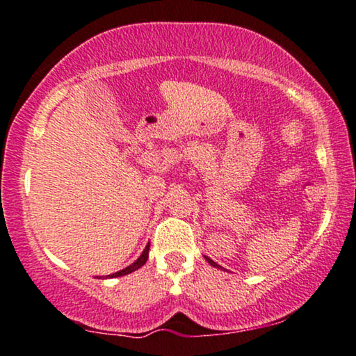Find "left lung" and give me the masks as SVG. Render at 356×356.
<instances>
[{
    "instance_id": "obj_1",
    "label": "left lung",
    "mask_w": 356,
    "mask_h": 356,
    "mask_svg": "<svg viewBox=\"0 0 356 356\" xmlns=\"http://www.w3.org/2000/svg\"><path fill=\"white\" fill-rule=\"evenodd\" d=\"M204 257H206V261H207V262H209V264H211V266H212V267H217V269H222V270H227V269H223V267H222V266H218V264H217V262H213V261H212V259H211V257H207V256H204Z\"/></svg>"
}]
</instances>
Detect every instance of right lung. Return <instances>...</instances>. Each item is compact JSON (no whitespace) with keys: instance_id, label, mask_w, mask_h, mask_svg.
<instances>
[{"instance_id":"obj_1","label":"right lung","mask_w":356,"mask_h":356,"mask_svg":"<svg viewBox=\"0 0 356 356\" xmlns=\"http://www.w3.org/2000/svg\"><path fill=\"white\" fill-rule=\"evenodd\" d=\"M149 250H150V243H147V246L144 248V251H143V254H140L138 259H136L133 264L131 266H128L126 267V269H123V270H118V272H115V274H110V275H105V277H108V279H113V277H121V275H128V274H131V272H134V270H138L139 267H143L145 262H147V257H149ZM97 279H102V277H97Z\"/></svg>"}]
</instances>
